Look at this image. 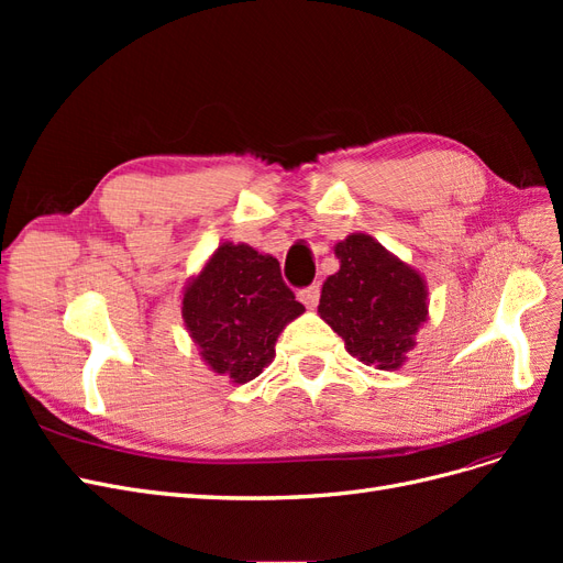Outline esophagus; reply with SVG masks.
<instances>
[{
    "mask_svg": "<svg viewBox=\"0 0 563 563\" xmlns=\"http://www.w3.org/2000/svg\"><path fill=\"white\" fill-rule=\"evenodd\" d=\"M298 300H300L308 310H314V308H317V302H319V286L314 284V286L302 288V291L298 294Z\"/></svg>",
    "mask_w": 563,
    "mask_h": 563,
    "instance_id": "esophagus-1",
    "label": "esophagus"
}]
</instances>
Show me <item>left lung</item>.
<instances>
[{"label": "left lung", "instance_id": "obj_1", "mask_svg": "<svg viewBox=\"0 0 563 563\" xmlns=\"http://www.w3.org/2000/svg\"><path fill=\"white\" fill-rule=\"evenodd\" d=\"M333 253L340 269L321 286L319 317L362 364L401 368L430 317L422 272L364 232L347 234Z\"/></svg>", "mask_w": 563, "mask_h": 563}]
</instances>
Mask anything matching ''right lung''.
Here are the masks:
<instances>
[{"label":"right lung","mask_w":563,"mask_h":563,"mask_svg":"<svg viewBox=\"0 0 563 563\" xmlns=\"http://www.w3.org/2000/svg\"><path fill=\"white\" fill-rule=\"evenodd\" d=\"M180 312L209 371L244 385L272 364L277 338L305 308L282 282L277 258L223 242L185 284Z\"/></svg>","instance_id":"1"}]
</instances>
